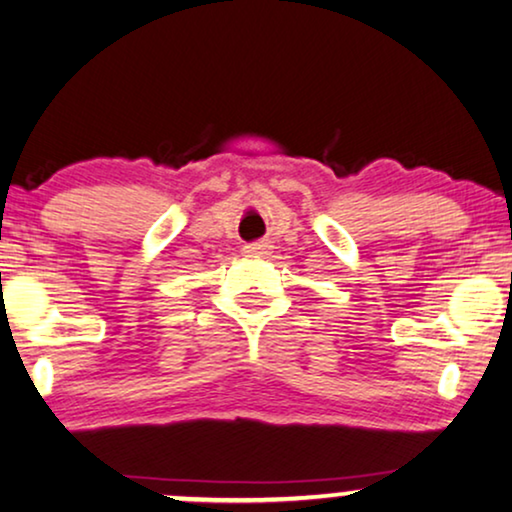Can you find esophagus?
<instances>
[{
  "label": "esophagus",
  "instance_id": "obj_1",
  "mask_svg": "<svg viewBox=\"0 0 512 512\" xmlns=\"http://www.w3.org/2000/svg\"><path fill=\"white\" fill-rule=\"evenodd\" d=\"M244 251L246 254H263V251H266V244H246Z\"/></svg>",
  "mask_w": 512,
  "mask_h": 512
}]
</instances>
